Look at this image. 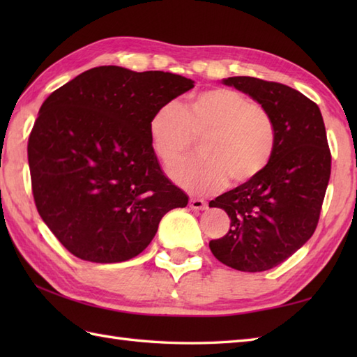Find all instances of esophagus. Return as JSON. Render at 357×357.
Here are the masks:
<instances>
[{
    "label": "esophagus",
    "mask_w": 357,
    "mask_h": 357,
    "mask_svg": "<svg viewBox=\"0 0 357 357\" xmlns=\"http://www.w3.org/2000/svg\"><path fill=\"white\" fill-rule=\"evenodd\" d=\"M190 207L193 210H198V211H202V210H207V202L204 199H190Z\"/></svg>",
    "instance_id": "34e87169"
}]
</instances>
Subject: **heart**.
<instances>
[{
    "label": "heart",
    "mask_w": 357,
    "mask_h": 357,
    "mask_svg": "<svg viewBox=\"0 0 357 357\" xmlns=\"http://www.w3.org/2000/svg\"><path fill=\"white\" fill-rule=\"evenodd\" d=\"M149 136L165 167L183 161L195 139H204V159L170 170L173 183L190 193L221 190L230 179L234 185L253 183L267 170L278 144L270 110L221 87L192 96L185 110L174 101L162 104L150 118Z\"/></svg>",
    "instance_id": "obj_1"
}]
</instances>
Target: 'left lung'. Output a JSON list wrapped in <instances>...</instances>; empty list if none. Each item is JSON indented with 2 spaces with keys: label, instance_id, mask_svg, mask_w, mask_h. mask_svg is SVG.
<instances>
[{
  "label": "left lung",
  "instance_id": "1",
  "mask_svg": "<svg viewBox=\"0 0 357 357\" xmlns=\"http://www.w3.org/2000/svg\"><path fill=\"white\" fill-rule=\"evenodd\" d=\"M268 109L278 128L270 165L253 183L210 201L231 219L210 241L218 261L239 271L276 267L312 238L331 173V155L317 105L298 90L252 77L222 79Z\"/></svg>",
  "mask_w": 357,
  "mask_h": 357
}]
</instances>
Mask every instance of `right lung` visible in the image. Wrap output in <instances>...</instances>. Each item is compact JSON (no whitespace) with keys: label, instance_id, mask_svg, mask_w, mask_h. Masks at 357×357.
<instances>
[{"label":"right lung","instance_id":"1","mask_svg":"<svg viewBox=\"0 0 357 357\" xmlns=\"http://www.w3.org/2000/svg\"><path fill=\"white\" fill-rule=\"evenodd\" d=\"M193 87L170 72L101 66L43 102L27 144L33 199L72 255L96 264L132 259L167 211L187 206L161 170L149 123Z\"/></svg>","mask_w":357,"mask_h":357}]
</instances>
